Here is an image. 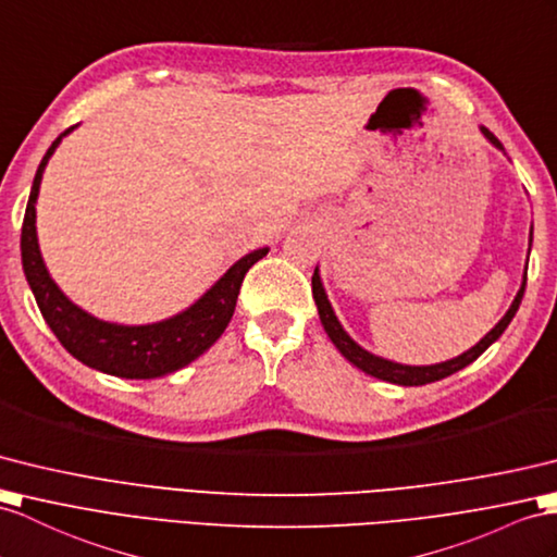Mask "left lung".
I'll list each match as a JSON object with an SVG mask.
<instances>
[{
  "label": "left lung",
  "instance_id": "obj_1",
  "mask_svg": "<svg viewBox=\"0 0 557 557\" xmlns=\"http://www.w3.org/2000/svg\"><path fill=\"white\" fill-rule=\"evenodd\" d=\"M482 134L486 139H490L496 148H500L504 151V146H500V141L494 137V134L482 127ZM529 246H532V238H529ZM524 286H527V271H524V281H522V288L518 290V295H515V300L510 305V309L506 311V317L500 319L494 329L486 333L482 341L474 345L472 349L463 351V355L451 359V361H442V363H435V366H401V363H395V361H387V359H381L371 355V351H366L363 347H359L351 337L343 331L341 321H337L335 311L329 302V297H325V290L321 286V276L319 271L314 269V276H311V293H314V302H317V309H319V319L323 323L325 333H329V337L333 341V345L341 349V355L357 366V369H361L363 373H369L373 377H381V381H387V383H395V385H404V387H413V385H428V383H435V381H442V377L451 375L460 369H466L468 363H472L474 359H478L482 351L490 347L494 341H498L500 333H504L508 329V323L512 321L515 311L520 309V302H522V295H524Z\"/></svg>",
  "mask_w": 557,
  "mask_h": 557
}]
</instances>
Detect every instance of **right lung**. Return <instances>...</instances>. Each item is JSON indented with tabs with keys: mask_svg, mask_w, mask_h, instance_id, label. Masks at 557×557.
<instances>
[{
	"mask_svg": "<svg viewBox=\"0 0 557 557\" xmlns=\"http://www.w3.org/2000/svg\"><path fill=\"white\" fill-rule=\"evenodd\" d=\"M73 127H67L61 137L49 146L42 162H39L33 191L25 208L23 228H21V260L25 278L37 300L39 311L59 343L71 355L108 375L129 377V381H148L184 369L186 363L198 359L202 351L210 349L216 337L224 333L234 317L236 300L240 293V283L246 278L248 269L262 260L269 252L267 248L255 250L226 271L214 286L200 297L196 305L188 307L182 314L168 321L151 325H117L94 319L87 311L73 305L51 281L49 271L42 262L35 232V202L39 194V182L51 153Z\"/></svg>",
	"mask_w": 557,
	"mask_h": 557,
	"instance_id": "1",
	"label": "right lung"
}]
</instances>
